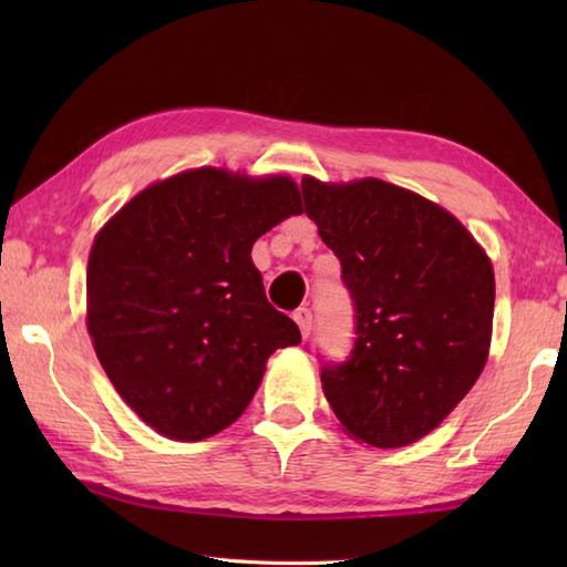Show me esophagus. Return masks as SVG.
I'll list each match as a JSON object with an SVG mask.
<instances>
[{"label": "esophagus", "mask_w": 567, "mask_h": 567, "mask_svg": "<svg viewBox=\"0 0 567 567\" xmlns=\"http://www.w3.org/2000/svg\"><path fill=\"white\" fill-rule=\"evenodd\" d=\"M295 321H297L299 331H302V336L307 339V336L311 333V323H315V317H311V311L307 307H299L295 311Z\"/></svg>", "instance_id": "obj_1"}]
</instances>
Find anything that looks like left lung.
<instances>
[{"label":"left lung","mask_w":567,"mask_h":567,"mask_svg":"<svg viewBox=\"0 0 567 567\" xmlns=\"http://www.w3.org/2000/svg\"><path fill=\"white\" fill-rule=\"evenodd\" d=\"M302 197L341 260L355 309L353 351L323 365V394L355 441L414 443L453 412L487 363L492 262L453 214L382 179L305 177Z\"/></svg>","instance_id":"left-lung-1"}]
</instances>
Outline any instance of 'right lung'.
<instances>
[{"mask_svg":"<svg viewBox=\"0 0 567 567\" xmlns=\"http://www.w3.org/2000/svg\"><path fill=\"white\" fill-rule=\"evenodd\" d=\"M302 214L290 177L199 167L155 183L104 224L87 262V331L122 400L158 433L231 426L277 348L302 341L262 290L250 248Z\"/></svg>","mask_w":567,"mask_h":567,"instance_id":"add662e5","label":"right lung"}]
</instances>
